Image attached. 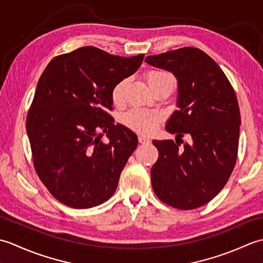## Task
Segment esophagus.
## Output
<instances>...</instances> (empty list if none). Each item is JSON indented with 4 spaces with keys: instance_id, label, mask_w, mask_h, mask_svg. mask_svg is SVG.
Listing matches in <instances>:
<instances>
[{
    "instance_id": "34e87169",
    "label": "esophagus",
    "mask_w": 263,
    "mask_h": 263,
    "mask_svg": "<svg viewBox=\"0 0 263 263\" xmlns=\"http://www.w3.org/2000/svg\"><path fill=\"white\" fill-rule=\"evenodd\" d=\"M138 139H139V142H140V143H143V144L150 143V139L147 138V137H144V136H139Z\"/></svg>"
}]
</instances>
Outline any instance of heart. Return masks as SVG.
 <instances>
[{
    "instance_id": "heart-1",
    "label": "heart",
    "mask_w": 263,
    "mask_h": 263,
    "mask_svg": "<svg viewBox=\"0 0 263 263\" xmlns=\"http://www.w3.org/2000/svg\"><path fill=\"white\" fill-rule=\"evenodd\" d=\"M146 79L150 89H153L160 85H171L174 87L175 80L170 73L159 70L149 71ZM125 80L117 82L111 90V100L115 105H121L123 102V93H124ZM123 125L131 128V130L139 133H150L158 122V114L154 111H148L144 109H131L123 114L121 117Z\"/></svg>"
}]
</instances>
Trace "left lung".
Returning <instances> with one entry per match:
<instances>
[{"mask_svg": "<svg viewBox=\"0 0 263 263\" xmlns=\"http://www.w3.org/2000/svg\"><path fill=\"white\" fill-rule=\"evenodd\" d=\"M144 61L176 78L178 109L166 130L190 139L183 147L178 141H153L159 152L150 172L154 192L174 208H198L221 191L236 163L241 115L235 91L219 65L199 48Z\"/></svg>", "mask_w": 263, "mask_h": 263, "instance_id": "obj_1", "label": "left lung"}]
</instances>
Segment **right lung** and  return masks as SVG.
I'll return each instance as SVG.
<instances>
[{
  "label": "right lung",
  "instance_id": "right-lung-1",
  "mask_svg": "<svg viewBox=\"0 0 263 263\" xmlns=\"http://www.w3.org/2000/svg\"><path fill=\"white\" fill-rule=\"evenodd\" d=\"M143 57L85 46L54 58L39 78L27 135L38 177L63 204L91 208L114 194L138 137L107 113L111 90L140 68Z\"/></svg>",
  "mask_w": 263,
  "mask_h": 263
}]
</instances>
